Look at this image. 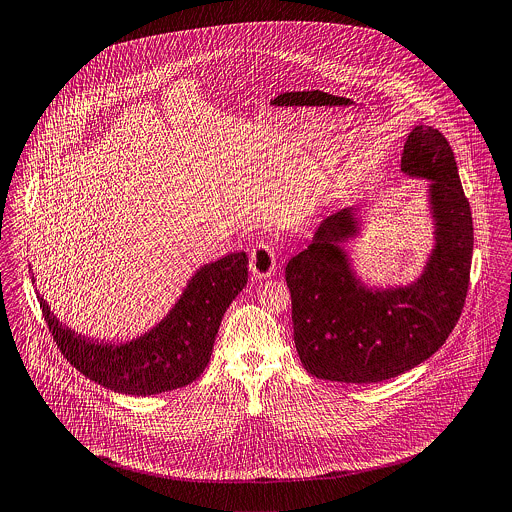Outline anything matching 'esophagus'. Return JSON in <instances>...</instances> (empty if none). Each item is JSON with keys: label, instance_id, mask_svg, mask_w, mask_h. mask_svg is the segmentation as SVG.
I'll use <instances>...</instances> for the list:
<instances>
[{"label": "esophagus", "instance_id": "obj_1", "mask_svg": "<svg viewBox=\"0 0 512 512\" xmlns=\"http://www.w3.org/2000/svg\"><path fill=\"white\" fill-rule=\"evenodd\" d=\"M276 270V252L268 244L260 242L250 252V272L256 278H270Z\"/></svg>", "mask_w": 512, "mask_h": 512}]
</instances>
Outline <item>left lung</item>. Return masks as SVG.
Wrapping results in <instances>:
<instances>
[{
  "instance_id": "left-lung-1",
  "label": "left lung",
  "mask_w": 512,
  "mask_h": 512,
  "mask_svg": "<svg viewBox=\"0 0 512 512\" xmlns=\"http://www.w3.org/2000/svg\"><path fill=\"white\" fill-rule=\"evenodd\" d=\"M401 172L428 182L434 244L419 278L387 287L362 279L346 250L364 231L356 207L326 217L285 266L295 348L319 379L377 383L409 372L446 342L462 315L473 223L448 140L417 125L405 142Z\"/></svg>"
}]
</instances>
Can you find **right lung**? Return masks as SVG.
I'll return each instance as SVG.
<instances>
[{
	"mask_svg": "<svg viewBox=\"0 0 512 512\" xmlns=\"http://www.w3.org/2000/svg\"><path fill=\"white\" fill-rule=\"evenodd\" d=\"M35 283V276L31 274ZM248 281L246 252L201 266L174 307L137 338L103 342L62 325L37 291L48 330L64 358L115 393L148 397L186 387L209 364L225 311Z\"/></svg>",
	"mask_w": 512,
	"mask_h": 512,
	"instance_id": "right-lung-1",
	"label": "right lung"
}]
</instances>
